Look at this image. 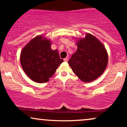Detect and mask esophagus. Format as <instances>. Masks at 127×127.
<instances>
[{
  "label": "esophagus",
  "instance_id": "esophagus-1",
  "mask_svg": "<svg viewBox=\"0 0 127 127\" xmlns=\"http://www.w3.org/2000/svg\"><path fill=\"white\" fill-rule=\"evenodd\" d=\"M67 60H68V59H67V58H65V59H64V61L65 62H67Z\"/></svg>",
  "mask_w": 127,
  "mask_h": 127
}]
</instances>
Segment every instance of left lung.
<instances>
[{
  "label": "left lung",
  "mask_w": 127,
  "mask_h": 127,
  "mask_svg": "<svg viewBox=\"0 0 127 127\" xmlns=\"http://www.w3.org/2000/svg\"><path fill=\"white\" fill-rule=\"evenodd\" d=\"M76 52L68 60L73 72L80 79L86 82L94 81L104 72L108 62L105 47L92 34L77 43Z\"/></svg>",
  "instance_id": "left-lung-1"
}]
</instances>
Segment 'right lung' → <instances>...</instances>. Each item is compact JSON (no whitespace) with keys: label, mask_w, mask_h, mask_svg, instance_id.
Returning a JSON list of instances; mask_svg holds the SVG:
<instances>
[{"label":"right lung","mask_w":127,"mask_h":127,"mask_svg":"<svg viewBox=\"0 0 127 127\" xmlns=\"http://www.w3.org/2000/svg\"><path fill=\"white\" fill-rule=\"evenodd\" d=\"M42 37L39 36L30 40L20 56L23 70L32 81L38 83L48 82L63 62L58 51L51 48L50 41Z\"/></svg>","instance_id":"right-lung-1"}]
</instances>
